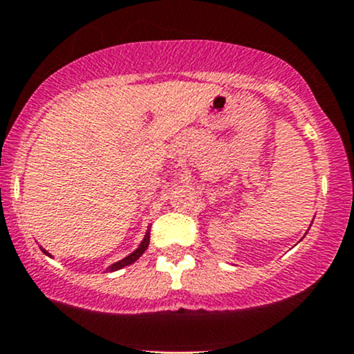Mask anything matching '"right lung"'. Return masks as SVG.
<instances>
[{"instance_id":"right-lung-1","label":"right lung","mask_w":354,"mask_h":354,"mask_svg":"<svg viewBox=\"0 0 354 354\" xmlns=\"http://www.w3.org/2000/svg\"><path fill=\"white\" fill-rule=\"evenodd\" d=\"M149 242H150V230L147 229V232H145L144 239H142V242H140V245H138V248L135 249V251H133L132 254H129V256L124 257V259H122V261H117V263H113L112 266H109V268H106V271H105V272H113V271H118V269L125 268V266L133 264L135 261H137L138 257H140L142 254L145 252V249L149 248ZM39 249H41V248H39ZM41 251L45 252L46 256H50V257H51V254H50L48 251H46V249H41Z\"/></svg>"}]
</instances>
